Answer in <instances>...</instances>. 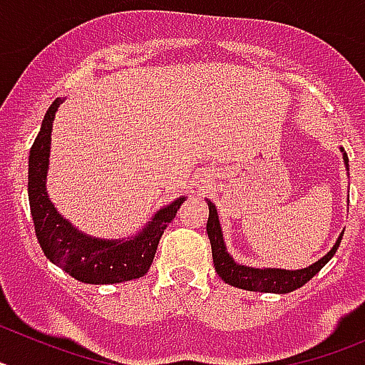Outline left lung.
I'll use <instances>...</instances> for the list:
<instances>
[{"mask_svg": "<svg viewBox=\"0 0 365 365\" xmlns=\"http://www.w3.org/2000/svg\"><path fill=\"white\" fill-rule=\"evenodd\" d=\"M341 157H344V164H346V170L349 173V159H347V153L344 151V148H340ZM208 222H206V232H208V240L212 245V257H214V267L215 272L219 274V278L225 283L232 287H237V289H245V291H256V292H274V294H287V292H292L296 289H299L302 285L309 282L311 278H314L316 274L320 272L325 265L329 263V259L336 254L338 247H340L341 235H338L336 243L333 245V248L325 254L324 257L312 263V265L305 267V269L298 270H287V269H269V267H263V269H257V267H248L243 263H237L234 257L228 254L227 245L222 240V228L221 222H219L217 208L212 201H208Z\"/></svg>", "mask_w": 365, "mask_h": 365, "instance_id": "obj_1", "label": "left lung"}]
</instances>
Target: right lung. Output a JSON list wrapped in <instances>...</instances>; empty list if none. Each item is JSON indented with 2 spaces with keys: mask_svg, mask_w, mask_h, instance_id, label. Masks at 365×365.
<instances>
[{
  "mask_svg": "<svg viewBox=\"0 0 365 365\" xmlns=\"http://www.w3.org/2000/svg\"><path fill=\"white\" fill-rule=\"evenodd\" d=\"M63 100L66 98H56L47 109L40 133L29 155V205L38 243L51 263L82 283L109 285L143 278L150 270L164 230L173 221L186 197L182 195L163 206L140 232L130 237L102 240L80 232L54 208L45 186L49 172L53 122Z\"/></svg>",
  "mask_w": 365,
  "mask_h": 365,
  "instance_id": "add662e5",
  "label": "right lung"
}]
</instances>
